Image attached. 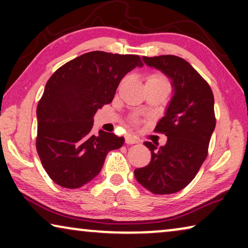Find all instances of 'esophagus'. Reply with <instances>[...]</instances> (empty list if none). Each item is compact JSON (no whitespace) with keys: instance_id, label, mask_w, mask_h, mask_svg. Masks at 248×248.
Returning <instances> with one entry per match:
<instances>
[{"instance_id":"34e87169","label":"esophagus","mask_w":248,"mask_h":248,"mask_svg":"<svg viewBox=\"0 0 248 248\" xmlns=\"http://www.w3.org/2000/svg\"><path fill=\"white\" fill-rule=\"evenodd\" d=\"M125 142H126L127 144H134V143H138V139L134 138L133 135L127 134L126 137H125Z\"/></svg>"}]
</instances>
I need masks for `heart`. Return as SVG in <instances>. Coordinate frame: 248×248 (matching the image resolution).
Instances as JSON below:
<instances>
[{
	"label": "heart",
	"mask_w": 248,
	"mask_h": 248,
	"mask_svg": "<svg viewBox=\"0 0 248 248\" xmlns=\"http://www.w3.org/2000/svg\"><path fill=\"white\" fill-rule=\"evenodd\" d=\"M147 82H160L168 84L167 79L164 76H161V74H151V76H149ZM134 122H137V120H134Z\"/></svg>",
	"instance_id": "1"
}]
</instances>
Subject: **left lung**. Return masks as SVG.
Instances as JSON below:
<instances>
[{
    "label": "left lung",
    "instance_id": "left-lung-1",
    "mask_svg": "<svg viewBox=\"0 0 248 248\" xmlns=\"http://www.w3.org/2000/svg\"><path fill=\"white\" fill-rule=\"evenodd\" d=\"M142 60L170 79L172 97L155 128L167 137V142L162 147L144 142L151 151V161L135 169L134 176L154 194H172L192 182L208 155L216 127L215 98L208 82L181 57L143 56Z\"/></svg>",
    "mask_w": 248,
    "mask_h": 248
}]
</instances>
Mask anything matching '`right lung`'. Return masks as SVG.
Listing matches in <instances>:
<instances>
[{
    "instance_id": "1",
    "label": "right lung",
    "mask_w": 248,
    "mask_h": 248,
    "mask_svg": "<svg viewBox=\"0 0 248 248\" xmlns=\"http://www.w3.org/2000/svg\"><path fill=\"white\" fill-rule=\"evenodd\" d=\"M143 66L138 55L89 52L56 70L47 81L37 106L36 148L53 182L79 188L99 174L110 150L124 138L99 131L91 133L96 111L113 100L123 79Z\"/></svg>"
}]
</instances>
